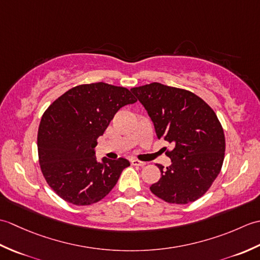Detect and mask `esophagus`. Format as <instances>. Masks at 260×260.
Here are the masks:
<instances>
[{
	"label": "esophagus",
	"instance_id": "34e87169",
	"mask_svg": "<svg viewBox=\"0 0 260 260\" xmlns=\"http://www.w3.org/2000/svg\"><path fill=\"white\" fill-rule=\"evenodd\" d=\"M131 163L133 165H136V167H144V165L146 164L145 162H141L139 161V159H132Z\"/></svg>",
	"mask_w": 260,
	"mask_h": 260
}]
</instances>
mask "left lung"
Wrapping results in <instances>:
<instances>
[{
  "label": "left lung",
  "instance_id": "1",
  "mask_svg": "<svg viewBox=\"0 0 260 260\" xmlns=\"http://www.w3.org/2000/svg\"><path fill=\"white\" fill-rule=\"evenodd\" d=\"M144 106L158 139L172 143L167 152L172 164L150 186L165 202L185 204L198 200L211 186L221 170L225 141L222 126L209 105L194 93L152 82L132 88Z\"/></svg>",
  "mask_w": 260,
  "mask_h": 260
}]
</instances>
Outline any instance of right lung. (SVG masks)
<instances>
[{
    "instance_id": "obj_1",
    "label": "right lung",
    "mask_w": 260,
    "mask_h": 260,
    "mask_svg": "<svg viewBox=\"0 0 260 260\" xmlns=\"http://www.w3.org/2000/svg\"><path fill=\"white\" fill-rule=\"evenodd\" d=\"M136 102L124 87L96 82L71 88L48 107L38 131L39 162L48 184L64 201H101L129 167L123 157L97 161L95 147L115 114Z\"/></svg>"
}]
</instances>
